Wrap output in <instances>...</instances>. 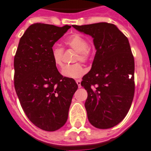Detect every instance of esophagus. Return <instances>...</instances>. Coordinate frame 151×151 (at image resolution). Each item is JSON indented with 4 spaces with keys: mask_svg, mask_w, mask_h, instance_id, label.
<instances>
[{
    "mask_svg": "<svg viewBox=\"0 0 151 151\" xmlns=\"http://www.w3.org/2000/svg\"><path fill=\"white\" fill-rule=\"evenodd\" d=\"M76 83L77 85H78V86H79V88L81 87V80H80V79H77Z\"/></svg>",
    "mask_w": 151,
    "mask_h": 151,
    "instance_id": "34e87169",
    "label": "esophagus"
}]
</instances>
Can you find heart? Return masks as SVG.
Instances as JSON below:
<instances>
[{
    "label": "heart",
    "mask_w": 151,
    "mask_h": 151,
    "mask_svg": "<svg viewBox=\"0 0 151 151\" xmlns=\"http://www.w3.org/2000/svg\"><path fill=\"white\" fill-rule=\"evenodd\" d=\"M65 44L77 51L76 61L86 62L91 57V50L88 46V41L85 37L79 34H74L65 40ZM63 49L58 46H54L50 49V57L54 65L58 68L62 66ZM86 73V69L81 64L76 63L71 65L65 66L61 70L62 76L69 79H79Z\"/></svg>",
    "instance_id": "heart-1"
}]
</instances>
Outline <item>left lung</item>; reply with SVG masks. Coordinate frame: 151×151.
Here are the masks:
<instances>
[{
    "instance_id": "left-lung-1",
    "label": "left lung",
    "mask_w": 151,
    "mask_h": 151,
    "mask_svg": "<svg viewBox=\"0 0 151 151\" xmlns=\"http://www.w3.org/2000/svg\"><path fill=\"white\" fill-rule=\"evenodd\" d=\"M72 26L91 36L96 50L92 68L81 82L88 93L89 122L97 129L114 127L126 116L134 96V58L128 38L108 22Z\"/></svg>"
}]
</instances>
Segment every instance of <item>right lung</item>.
<instances>
[{"mask_svg": "<svg viewBox=\"0 0 151 151\" xmlns=\"http://www.w3.org/2000/svg\"><path fill=\"white\" fill-rule=\"evenodd\" d=\"M32 24L19 40L14 58V83L25 114L36 126L48 132L59 129L68 119L78 85L63 77L54 65L50 49L70 29Z\"/></svg>", "mask_w": 151, "mask_h": 151, "instance_id": "add662e5", "label": "right lung"}]
</instances>
